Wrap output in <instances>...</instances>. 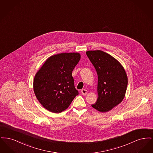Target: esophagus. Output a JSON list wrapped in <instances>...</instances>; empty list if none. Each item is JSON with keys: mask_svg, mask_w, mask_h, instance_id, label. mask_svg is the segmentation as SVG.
Masks as SVG:
<instances>
[{"mask_svg": "<svg viewBox=\"0 0 153 153\" xmlns=\"http://www.w3.org/2000/svg\"><path fill=\"white\" fill-rule=\"evenodd\" d=\"M88 91L86 89H82L81 90V93L82 95H85L87 94Z\"/></svg>", "mask_w": 153, "mask_h": 153, "instance_id": "obj_1", "label": "esophagus"}]
</instances>
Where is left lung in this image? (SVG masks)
I'll return each mask as SVG.
<instances>
[{
    "label": "left lung",
    "instance_id": "1",
    "mask_svg": "<svg viewBox=\"0 0 153 153\" xmlns=\"http://www.w3.org/2000/svg\"><path fill=\"white\" fill-rule=\"evenodd\" d=\"M86 54L98 76V97L92 106L101 112H108L123 100L128 84L127 74L120 63L104 51H90Z\"/></svg>",
    "mask_w": 153,
    "mask_h": 153
}]
</instances>
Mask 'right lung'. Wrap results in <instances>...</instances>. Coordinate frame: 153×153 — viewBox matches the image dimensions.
Segmentation results:
<instances>
[{"label": "right lung", "instance_id": "add662e5", "mask_svg": "<svg viewBox=\"0 0 153 153\" xmlns=\"http://www.w3.org/2000/svg\"><path fill=\"white\" fill-rule=\"evenodd\" d=\"M79 53H64L52 56L37 72L33 88L38 100L45 108L59 113L68 108L79 95L72 73L80 61Z\"/></svg>", "mask_w": 153, "mask_h": 153}]
</instances>
